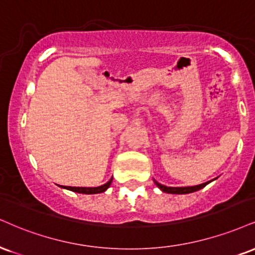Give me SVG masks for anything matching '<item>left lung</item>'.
Returning a JSON list of instances; mask_svg holds the SVG:
<instances>
[{"instance_id": "8db88e82", "label": "left lung", "mask_w": 255, "mask_h": 255, "mask_svg": "<svg viewBox=\"0 0 255 255\" xmlns=\"http://www.w3.org/2000/svg\"><path fill=\"white\" fill-rule=\"evenodd\" d=\"M154 183H155V185H157L158 188L161 190V191L166 192V194L184 195V194H191V192L198 191V190H201L202 188H204V186L207 185V184H209L210 182L199 184V185H195V186H184V188H171V186H165V185H161L160 183L155 182V180H154Z\"/></svg>"}]
</instances>
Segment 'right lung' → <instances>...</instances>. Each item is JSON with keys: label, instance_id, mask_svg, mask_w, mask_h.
I'll return each mask as SVG.
<instances>
[{"label": "right lung", "instance_id": "right-lung-1", "mask_svg": "<svg viewBox=\"0 0 255 255\" xmlns=\"http://www.w3.org/2000/svg\"><path fill=\"white\" fill-rule=\"evenodd\" d=\"M113 182V178H110L109 182H107L103 185L97 186V188H76V186H61V188L70 190V191L78 192V194H87V195H93V194H101V192H104L107 189L109 188L110 184Z\"/></svg>", "mask_w": 255, "mask_h": 255}]
</instances>
